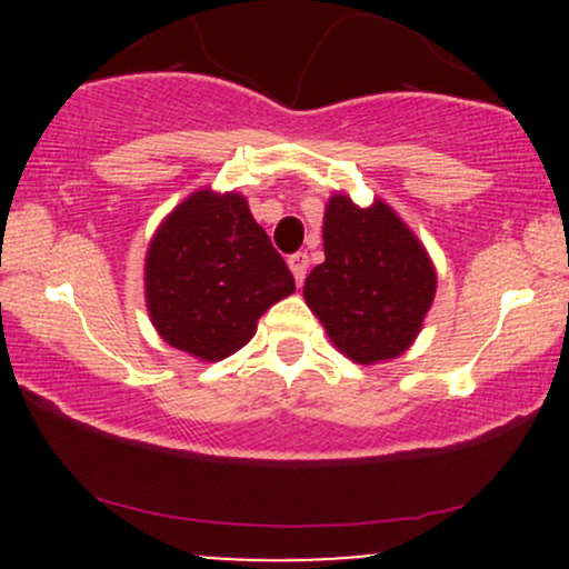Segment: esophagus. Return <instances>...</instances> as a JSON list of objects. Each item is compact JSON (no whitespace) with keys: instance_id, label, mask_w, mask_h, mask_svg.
Wrapping results in <instances>:
<instances>
[{"instance_id":"esophagus-1","label":"esophagus","mask_w":569,"mask_h":569,"mask_svg":"<svg viewBox=\"0 0 569 569\" xmlns=\"http://www.w3.org/2000/svg\"><path fill=\"white\" fill-rule=\"evenodd\" d=\"M289 267H291V276L297 280V286L305 283V276H307V267H310V259H307V253H291L289 257Z\"/></svg>"}]
</instances>
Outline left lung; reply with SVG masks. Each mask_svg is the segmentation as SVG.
Listing matches in <instances>:
<instances>
[{
  "label": "left lung",
  "instance_id": "left-lung-1",
  "mask_svg": "<svg viewBox=\"0 0 569 569\" xmlns=\"http://www.w3.org/2000/svg\"><path fill=\"white\" fill-rule=\"evenodd\" d=\"M323 264L305 280V302L350 361H390L420 335L436 297L422 240L388 202L356 206L337 192L323 213Z\"/></svg>",
  "mask_w": 569,
  "mask_h": 569
}]
</instances>
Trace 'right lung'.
Here are the masks:
<instances>
[{
  "label": "right lung",
  "mask_w": 569,
  "mask_h": 569,
  "mask_svg": "<svg viewBox=\"0 0 569 569\" xmlns=\"http://www.w3.org/2000/svg\"><path fill=\"white\" fill-rule=\"evenodd\" d=\"M293 293L283 257L240 192L202 187L160 221L143 259L149 321L168 345L213 363L257 335L259 318Z\"/></svg>",
  "instance_id": "obj_1"
}]
</instances>
